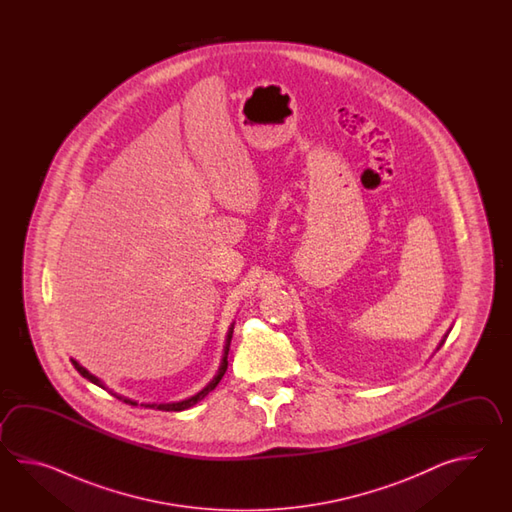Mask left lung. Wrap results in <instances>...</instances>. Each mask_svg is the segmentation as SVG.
<instances>
[{
  "instance_id": "obj_1",
  "label": "left lung",
  "mask_w": 512,
  "mask_h": 512,
  "mask_svg": "<svg viewBox=\"0 0 512 512\" xmlns=\"http://www.w3.org/2000/svg\"><path fill=\"white\" fill-rule=\"evenodd\" d=\"M441 344H443V342H441Z\"/></svg>"
}]
</instances>
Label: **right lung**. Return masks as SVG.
I'll return each instance as SVG.
<instances>
[{
	"label": "right lung",
	"instance_id": "right-lung-1",
	"mask_svg": "<svg viewBox=\"0 0 512 512\" xmlns=\"http://www.w3.org/2000/svg\"><path fill=\"white\" fill-rule=\"evenodd\" d=\"M230 338H232V329L229 331V338H227V346H225V357H223V362H221V368H219V373L214 377V381L208 384L205 390H201V392L194 395V397H190V399H186V401H181V403H168V404H146V408H153V410H163V412H181V410H186V408H190V406H194V404L199 403L201 399H205L207 397L208 392H212L216 386H218L219 381H221V377L225 375V371H227V355H229V346H230ZM73 366L77 368L78 373L82 375V377H86L87 381L93 382V384H97L100 388H104L102 386V382L98 381L95 375H91L86 368H82L80 364H78L77 360H73ZM117 399L122 401V403L133 404V406H137L135 401H130V399H126V397H120L117 395Z\"/></svg>",
	"mask_w": 512,
	"mask_h": 512
}]
</instances>
